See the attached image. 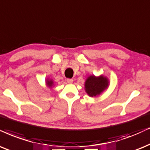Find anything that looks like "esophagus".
Masks as SVG:
<instances>
[{"instance_id":"obj_1","label":"esophagus","mask_w":150,"mask_h":150,"mask_svg":"<svg viewBox=\"0 0 150 150\" xmlns=\"http://www.w3.org/2000/svg\"><path fill=\"white\" fill-rule=\"evenodd\" d=\"M66 81H67L68 83H69V84H72V83L73 82V79H66Z\"/></svg>"}]
</instances>
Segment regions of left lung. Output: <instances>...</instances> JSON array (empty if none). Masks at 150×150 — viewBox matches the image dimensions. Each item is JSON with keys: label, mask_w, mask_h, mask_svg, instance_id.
Here are the masks:
<instances>
[{"label": "left lung", "mask_w": 150, "mask_h": 150, "mask_svg": "<svg viewBox=\"0 0 150 150\" xmlns=\"http://www.w3.org/2000/svg\"><path fill=\"white\" fill-rule=\"evenodd\" d=\"M109 86V79L104 75L96 76L89 75L84 83L85 91L90 97H96L100 96L107 90Z\"/></svg>", "instance_id": "left-lung-1"}]
</instances>
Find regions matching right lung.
Masks as SVG:
<instances>
[{
    "label": "right lung",
    "instance_id": "obj_1",
    "mask_svg": "<svg viewBox=\"0 0 150 150\" xmlns=\"http://www.w3.org/2000/svg\"><path fill=\"white\" fill-rule=\"evenodd\" d=\"M45 85H46V86L48 87V88H52V87L54 86V81H53L52 79L47 78L46 79H45Z\"/></svg>",
    "mask_w": 150,
    "mask_h": 150
}]
</instances>
